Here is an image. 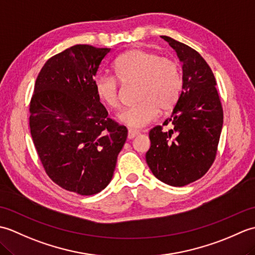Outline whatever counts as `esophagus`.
I'll return each mask as SVG.
<instances>
[{
    "label": "esophagus",
    "instance_id": "esophagus-1",
    "mask_svg": "<svg viewBox=\"0 0 255 255\" xmlns=\"http://www.w3.org/2000/svg\"><path fill=\"white\" fill-rule=\"evenodd\" d=\"M139 134V131L137 130H128V139H133Z\"/></svg>",
    "mask_w": 255,
    "mask_h": 255
}]
</instances>
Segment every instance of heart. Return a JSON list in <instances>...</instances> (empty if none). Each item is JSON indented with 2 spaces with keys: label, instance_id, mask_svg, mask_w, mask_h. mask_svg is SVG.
I'll return each mask as SVG.
<instances>
[{
  "label": "heart",
  "instance_id": "obj_1",
  "mask_svg": "<svg viewBox=\"0 0 255 255\" xmlns=\"http://www.w3.org/2000/svg\"><path fill=\"white\" fill-rule=\"evenodd\" d=\"M115 77L97 75L93 81L99 100L112 110L121 105V86L137 83L139 104L124 110L119 122L130 128H142L152 123L159 113L174 110L182 94L183 75L180 64L170 57L160 56L154 50L131 48L113 63ZM119 80L117 81V80Z\"/></svg>",
  "mask_w": 255,
  "mask_h": 255
}]
</instances>
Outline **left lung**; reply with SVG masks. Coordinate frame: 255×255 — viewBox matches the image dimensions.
I'll return each mask as SVG.
<instances>
[{"instance_id":"left-lung-1","label":"left lung","mask_w":255,"mask_h":255,"mask_svg":"<svg viewBox=\"0 0 255 255\" xmlns=\"http://www.w3.org/2000/svg\"><path fill=\"white\" fill-rule=\"evenodd\" d=\"M183 62V90L170 131L155 126L149 132L145 160L153 175L171 186H185L203 177L217 155L224 111L208 63L193 48L162 36Z\"/></svg>"}]
</instances>
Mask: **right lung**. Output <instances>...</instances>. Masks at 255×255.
Wrapping results in <instances>:
<instances>
[{
  "instance_id": "add662e5",
  "label": "right lung",
  "mask_w": 255,
  "mask_h": 255,
  "mask_svg": "<svg viewBox=\"0 0 255 255\" xmlns=\"http://www.w3.org/2000/svg\"><path fill=\"white\" fill-rule=\"evenodd\" d=\"M110 51L75 45L51 57L29 103L30 134L47 175L84 196L110 184L127 139V128L108 118L94 91V77Z\"/></svg>"
}]
</instances>
